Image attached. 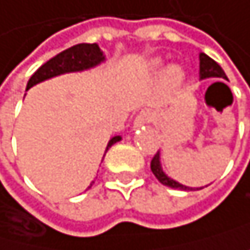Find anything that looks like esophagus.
<instances>
[{"label":"esophagus","instance_id":"34e87169","mask_svg":"<svg viewBox=\"0 0 250 250\" xmlns=\"http://www.w3.org/2000/svg\"><path fill=\"white\" fill-rule=\"evenodd\" d=\"M149 121H150V113L146 112V110H143L140 115H137L135 121H133V129H140V127L144 126V124H147Z\"/></svg>","mask_w":250,"mask_h":250}]
</instances>
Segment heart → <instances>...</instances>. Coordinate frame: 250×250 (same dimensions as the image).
<instances>
[{"instance_id": "heart-1", "label": "heart", "mask_w": 250, "mask_h": 250, "mask_svg": "<svg viewBox=\"0 0 250 250\" xmlns=\"http://www.w3.org/2000/svg\"><path fill=\"white\" fill-rule=\"evenodd\" d=\"M161 67H163V61H161V60H153V61L150 62V70H152L153 73H160ZM161 80H163V84H164L166 87H169V89H175V87H178L180 84L183 83V80H184V73H183V70H181L178 66H175V64H172V66H169V67L164 69V72H163V75H161Z\"/></svg>"}]
</instances>
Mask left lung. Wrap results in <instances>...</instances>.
Segmentation results:
<instances>
[{"label":"left lung","mask_w":250,"mask_h":250,"mask_svg":"<svg viewBox=\"0 0 250 250\" xmlns=\"http://www.w3.org/2000/svg\"><path fill=\"white\" fill-rule=\"evenodd\" d=\"M206 78H223L228 80L226 73L220 67V64L213 61L210 57H208L206 53H200V80H206ZM150 170L153 172V175L157 177V180L164 184V186H169L172 189H181V190H198V188H189L184 186V184L175 181L173 178L167 177L166 172L163 170L161 166V158H160V152H157V155L152 158L150 161ZM201 189V188H200Z\"/></svg>","instance_id":"8db88e82"}]
</instances>
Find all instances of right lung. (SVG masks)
Returning <instances> with one entry per match:
<instances>
[{
  "label": "right lung",
  "mask_w": 250,
  "mask_h": 250,
  "mask_svg": "<svg viewBox=\"0 0 250 250\" xmlns=\"http://www.w3.org/2000/svg\"><path fill=\"white\" fill-rule=\"evenodd\" d=\"M104 61H106V57H104V52L100 49L98 44H87V42L77 44V46H72L66 50H62L61 53L57 55V57H53L47 62H44L42 66L30 77L26 90L33 87L35 84H40V83L50 80L53 77H60L62 73L83 72V70H87L92 67H97ZM118 141H121L120 135L112 137L107 143L106 152ZM104 155H106V153H104Z\"/></svg>",
  "instance_id": "1"
}]
</instances>
